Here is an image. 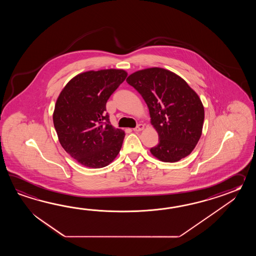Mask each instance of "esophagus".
Masks as SVG:
<instances>
[{"instance_id": "esophagus-1", "label": "esophagus", "mask_w": 256, "mask_h": 256, "mask_svg": "<svg viewBox=\"0 0 256 256\" xmlns=\"http://www.w3.org/2000/svg\"><path fill=\"white\" fill-rule=\"evenodd\" d=\"M144 124H138V126H136V128L134 129V132H141V130H144Z\"/></svg>"}]
</instances>
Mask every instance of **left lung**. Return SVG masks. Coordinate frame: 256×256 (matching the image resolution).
<instances>
[{"mask_svg":"<svg viewBox=\"0 0 256 256\" xmlns=\"http://www.w3.org/2000/svg\"><path fill=\"white\" fill-rule=\"evenodd\" d=\"M146 102L159 142L150 152L158 160L174 163L188 156L202 134L204 107L190 85L172 71L148 68L126 78Z\"/></svg>","mask_w":256,"mask_h":256,"instance_id":"left-lung-1","label":"left lung"}]
</instances>
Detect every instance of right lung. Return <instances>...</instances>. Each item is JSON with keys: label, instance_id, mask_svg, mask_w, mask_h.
<instances>
[{"label": "right lung", "instance_id": "right-lung-1", "mask_svg": "<svg viewBox=\"0 0 256 256\" xmlns=\"http://www.w3.org/2000/svg\"><path fill=\"white\" fill-rule=\"evenodd\" d=\"M126 76L124 70L86 71L72 78L56 100L53 122L58 141L84 166L104 168L120 152L126 132L110 124L105 110Z\"/></svg>", "mask_w": 256, "mask_h": 256}]
</instances>
